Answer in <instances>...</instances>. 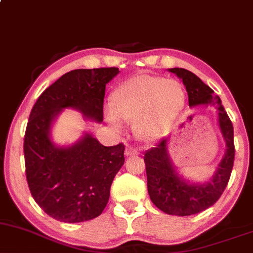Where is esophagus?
<instances>
[{
	"label": "esophagus",
	"instance_id": "34e87169",
	"mask_svg": "<svg viewBox=\"0 0 253 253\" xmlns=\"http://www.w3.org/2000/svg\"><path fill=\"white\" fill-rule=\"evenodd\" d=\"M136 154H138V151L133 147H127L126 151H125V156L126 157H133L136 156Z\"/></svg>",
	"mask_w": 253,
	"mask_h": 253
}]
</instances>
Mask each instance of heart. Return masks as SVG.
I'll return each mask as SVG.
<instances>
[{"label":"heart","mask_w":253,"mask_h":253,"mask_svg":"<svg viewBox=\"0 0 253 253\" xmlns=\"http://www.w3.org/2000/svg\"><path fill=\"white\" fill-rule=\"evenodd\" d=\"M186 92L179 81L139 74L124 81L111 94L108 123L119 128V121L134 124L136 138L153 142L164 138L180 115Z\"/></svg>","instance_id":"1"}]
</instances>
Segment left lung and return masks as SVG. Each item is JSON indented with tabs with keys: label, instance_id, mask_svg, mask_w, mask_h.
Wrapping results in <instances>:
<instances>
[{
	"label": "left lung",
	"instance_id": "left-lung-1",
	"mask_svg": "<svg viewBox=\"0 0 253 253\" xmlns=\"http://www.w3.org/2000/svg\"><path fill=\"white\" fill-rule=\"evenodd\" d=\"M186 87L190 107L214 105L219 112V126L226 142V152L214 175L205 184H188L178 175L167 153V139L158 142L145 153L144 161L147 174V190L152 203L158 209L172 215H192L211 208L220 198L230 180L234 161L233 125L221 106V100L214 95L208 84L184 68H171Z\"/></svg>",
	"mask_w": 253,
	"mask_h": 253
}]
</instances>
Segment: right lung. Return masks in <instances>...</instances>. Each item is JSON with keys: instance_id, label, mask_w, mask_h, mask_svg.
Masks as SVG:
<instances>
[{"instance_id": "add662e5", "label": "right lung", "mask_w": 253, "mask_h": 253, "mask_svg": "<svg viewBox=\"0 0 253 253\" xmlns=\"http://www.w3.org/2000/svg\"><path fill=\"white\" fill-rule=\"evenodd\" d=\"M118 73L115 67L66 73L30 112L23 144L27 182L38 205L56 220L81 223L102 213L125 163V145L106 147L86 134L71 147H56L49 139L51 123L63 108L102 121L106 84Z\"/></svg>"}]
</instances>
